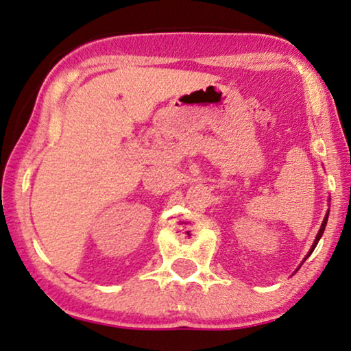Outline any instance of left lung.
Wrapping results in <instances>:
<instances>
[{
    "label": "left lung",
    "instance_id": "1",
    "mask_svg": "<svg viewBox=\"0 0 351 351\" xmlns=\"http://www.w3.org/2000/svg\"><path fill=\"white\" fill-rule=\"evenodd\" d=\"M328 216H329V211L326 213V216H325V219H323V222H322V227H320V230H318V233H317V238H315V241H313V244H312V247H311V250H309V254L306 255V258H304V261L307 260V257H309V255L313 252V249L317 247V244H318V241H320V238H322V234H323V232H325V227H326V222H328Z\"/></svg>",
    "mask_w": 351,
    "mask_h": 351
}]
</instances>
